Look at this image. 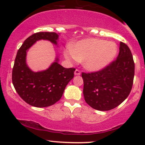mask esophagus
<instances>
[{"label": "esophagus", "instance_id": "34e87169", "mask_svg": "<svg viewBox=\"0 0 145 145\" xmlns=\"http://www.w3.org/2000/svg\"><path fill=\"white\" fill-rule=\"evenodd\" d=\"M80 74H81V72H80V71L79 70V69H76V70H75V71H74L75 76H80Z\"/></svg>", "mask_w": 145, "mask_h": 145}]
</instances>
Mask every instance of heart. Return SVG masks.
Returning <instances> with one entry per match:
<instances>
[{"label":"heart","mask_w":145,"mask_h":145,"mask_svg":"<svg viewBox=\"0 0 145 145\" xmlns=\"http://www.w3.org/2000/svg\"><path fill=\"white\" fill-rule=\"evenodd\" d=\"M117 52V46L112 41L98 39H85L79 41L66 50L65 56L69 60L82 61L83 67L90 71L104 69L112 61Z\"/></svg>","instance_id":"b5f03b06"}]
</instances>
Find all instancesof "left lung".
<instances>
[{
	"mask_svg": "<svg viewBox=\"0 0 145 145\" xmlns=\"http://www.w3.org/2000/svg\"><path fill=\"white\" fill-rule=\"evenodd\" d=\"M134 69L130 49L120 42L119 55L115 61L100 71L82 72L84 100L97 110L107 111L117 107L130 93Z\"/></svg>",
	"mask_w": 145,
	"mask_h": 145,
	"instance_id": "obj_1",
	"label": "left lung"
}]
</instances>
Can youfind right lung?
I'll return each mask as SVG.
<instances>
[{"label": "right lung", "instance_id": "right-lung-1", "mask_svg": "<svg viewBox=\"0 0 145 145\" xmlns=\"http://www.w3.org/2000/svg\"><path fill=\"white\" fill-rule=\"evenodd\" d=\"M41 39L57 45L59 35L39 32L28 37L18 50L12 71V82L16 92L27 104L37 108L48 107L60 100L76 70L61 66L58 57L46 70H31L26 64V54L37 41Z\"/></svg>", "mask_w": 145, "mask_h": 145}]
</instances>
